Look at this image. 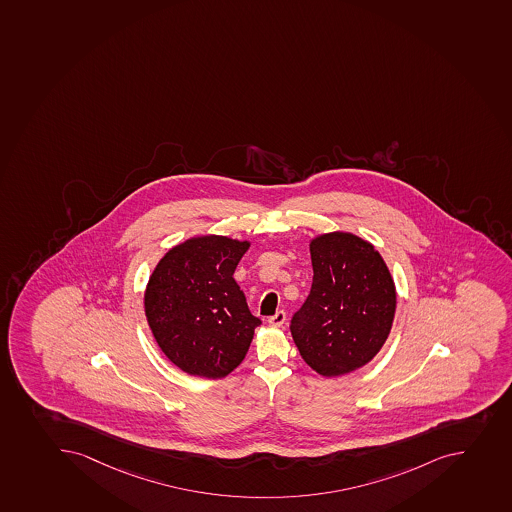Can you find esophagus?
<instances>
[{
  "mask_svg": "<svg viewBox=\"0 0 512 512\" xmlns=\"http://www.w3.org/2000/svg\"><path fill=\"white\" fill-rule=\"evenodd\" d=\"M268 322L269 325H274V327H282V325H284V322H286V312H276L274 316L269 317Z\"/></svg>",
  "mask_w": 512,
  "mask_h": 512,
  "instance_id": "34e87169",
  "label": "esophagus"
}]
</instances>
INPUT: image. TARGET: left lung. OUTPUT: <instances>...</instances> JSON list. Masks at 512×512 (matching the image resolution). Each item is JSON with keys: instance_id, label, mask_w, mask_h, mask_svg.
I'll use <instances>...</instances> for the list:
<instances>
[{"instance_id": "obj_1", "label": "left lung", "mask_w": 512, "mask_h": 512, "mask_svg": "<svg viewBox=\"0 0 512 512\" xmlns=\"http://www.w3.org/2000/svg\"><path fill=\"white\" fill-rule=\"evenodd\" d=\"M311 294L291 320L294 344L322 377L354 372L380 352L392 330L397 291L372 243L352 233L316 236Z\"/></svg>"}]
</instances>
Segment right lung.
<instances>
[{"mask_svg":"<svg viewBox=\"0 0 512 512\" xmlns=\"http://www.w3.org/2000/svg\"><path fill=\"white\" fill-rule=\"evenodd\" d=\"M249 241L206 235L173 246L145 289V316L167 359L193 377L223 378L243 362L254 329L235 281Z\"/></svg>","mask_w":512,"mask_h":512,"instance_id":"1","label":"right lung"}]
</instances>
